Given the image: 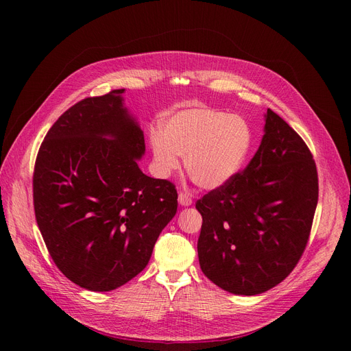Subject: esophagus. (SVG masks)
Segmentation results:
<instances>
[{
	"instance_id": "1",
	"label": "esophagus",
	"mask_w": 351,
	"mask_h": 351,
	"mask_svg": "<svg viewBox=\"0 0 351 351\" xmlns=\"http://www.w3.org/2000/svg\"><path fill=\"white\" fill-rule=\"evenodd\" d=\"M178 200H179V204L182 205V206H191L192 205V195L191 193H188V192H179V196H178Z\"/></svg>"
}]
</instances>
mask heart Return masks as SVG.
<instances>
[{"instance_id":"b5f03b06","label":"heart","mask_w":351,"mask_h":351,"mask_svg":"<svg viewBox=\"0 0 351 351\" xmlns=\"http://www.w3.org/2000/svg\"><path fill=\"white\" fill-rule=\"evenodd\" d=\"M253 145L249 122L213 108L180 110L166 119L162 134L152 132L151 147L160 176H169L185 156L191 179L204 189H217L242 169Z\"/></svg>"}]
</instances>
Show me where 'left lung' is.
<instances>
[{
    "label": "left lung",
    "instance_id": "1",
    "mask_svg": "<svg viewBox=\"0 0 351 351\" xmlns=\"http://www.w3.org/2000/svg\"><path fill=\"white\" fill-rule=\"evenodd\" d=\"M319 199L306 142L267 109L265 135L247 168L196 202L199 265L233 294L253 296L283 282L307 246Z\"/></svg>",
    "mask_w": 351,
    "mask_h": 351
}]
</instances>
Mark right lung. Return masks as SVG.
<instances>
[{
	"label": "right lung",
	"mask_w": 351,
	"mask_h": 351,
	"mask_svg": "<svg viewBox=\"0 0 351 351\" xmlns=\"http://www.w3.org/2000/svg\"><path fill=\"white\" fill-rule=\"evenodd\" d=\"M123 90L65 110L34 166V210L47 249L65 278L92 291L139 274L178 209L173 183L139 169L145 139L123 108Z\"/></svg>",
	"instance_id": "1"
}]
</instances>
